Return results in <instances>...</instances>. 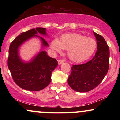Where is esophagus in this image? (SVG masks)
<instances>
[{"instance_id":"34e87169","label":"esophagus","mask_w":120,"mask_h":120,"mask_svg":"<svg viewBox=\"0 0 120 120\" xmlns=\"http://www.w3.org/2000/svg\"><path fill=\"white\" fill-rule=\"evenodd\" d=\"M64 62V60H63V59H59V60H58V64H59V65H60V64H63Z\"/></svg>"}]
</instances>
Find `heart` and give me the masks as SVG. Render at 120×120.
Wrapping results in <instances>:
<instances>
[{
    "label": "heart",
    "mask_w": 120,
    "mask_h": 120,
    "mask_svg": "<svg viewBox=\"0 0 120 120\" xmlns=\"http://www.w3.org/2000/svg\"><path fill=\"white\" fill-rule=\"evenodd\" d=\"M97 44L95 39L79 34H66L61 37V41L53 40L51 47L60 53L62 49L68 50V56L74 61L81 62L89 59L95 51Z\"/></svg>",
    "instance_id": "b5f03b06"
}]
</instances>
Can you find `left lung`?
Segmentation results:
<instances>
[{
  "label": "left lung",
  "mask_w": 120,
  "mask_h": 120,
  "mask_svg": "<svg viewBox=\"0 0 120 120\" xmlns=\"http://www.w3.org/2000/svg\"><path fill=\"white\" fill-rule=\"evenodd\" d=\"M97 41L95 55L89 61L73 65L68 82L75 91L88 92L101 83L109 69V49L104 38L94 32Z\"/></svg>",
  "instance_id": "1"
}]
</instances>
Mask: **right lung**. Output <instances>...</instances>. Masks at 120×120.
Wrapping results in <instances>:
<instances>
[{
    "label": "right lung",
    "mask_w": 120,
    "mask_h": 120,
    "mask_svg": "<svg viewBox=\"0 0 120 120\" xmlns=\"http://www.w3.org/2000/svg\"><path fill=\"white\" fill-rule=\"evenodd\" d=\"M41 33L46 35V29L36 27L22 33L11 43L9 48L8 67L16 85L25 90L37 91L45 89L51 81L52 71L57 67V61L50 57L47 52L41 51L33 61L25 63L18 55V48L23 42ZM44 46L49 44L44 38L39 37Z\"/></svg>",
    "instance_id": "add662e5"
}]
</instances>
